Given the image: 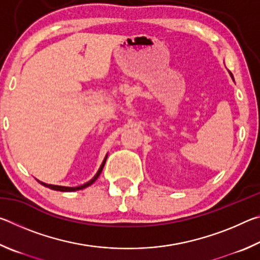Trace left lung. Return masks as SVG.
Segmentation results:
<instances>
[{"mask_svg": "<svg viewBox=\"0 0 260 260\" xmlns=\"http://www.w3.org/2000/svg\"><path fill=\"white\" fill-rule=\"evenodd\" d=\"M231 73V72H230ZM231 76H232V78H233V74H231ZM233 80H234V78H233Z\"/></svg>", "mask_w": 260, "mask_h": 260, "instance_id": "obj_1", "label": "left lung"}]
</instances>
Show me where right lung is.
Instances as JSON below:
<instances>
[{
	"label": "right lung",
	"mask_w": 260,
	"mask_h": 260,
	"mask_svg": "<svg viewBox=\"0 0 260 260\" xmlns=\"http://www.w3.org/2000/svg\"><path fill=\"white\" fill-rule=\"evenodd\" d=\"M107 157H108V156H105L104 160H103V162H102V165H101L100 170L98 171V173L95 174V177H94L93 179H91L90 181H88V182H86V183H83V184H81V186H79V187H64V186H55V184H48V183L41 182V181H39V182H40L41 184H43V186H45V187H48V188L52 189V190H58V191H76V190H80V189H83V188H87V187H89L90 184H93V183L96 181V179H98V178L100 177L101 172H102V170H103V167H104L105 161H107Z\"/></svg>",
	"instance_id": "obj_1"
}]
</instances>
